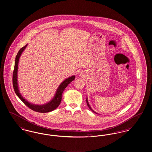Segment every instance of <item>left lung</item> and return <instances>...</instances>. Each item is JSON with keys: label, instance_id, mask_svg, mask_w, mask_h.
I'll list each match as a JSON object with an SVG mask.
<instances>
[{"label": "left lung", "instance_id": "left-lung-1", "mask_svg": "<svg viewBox=\"0 0 152 152\" xmlns=\"http://www.w3.org/2000/svg\"><path fill=\"white\" fill-rule=\"evenodd\" d=\"M86 102H87V104L88 107V108H90V110H91V111H93L94 113H96V112H95L94 110H93V109L91 108V107H90V105H89V104H88V101H87V99H86ZM96 113V114H98L97 113Z\"/></svg>", "mask_w": 152, "mask_h": 152}]
</instances>
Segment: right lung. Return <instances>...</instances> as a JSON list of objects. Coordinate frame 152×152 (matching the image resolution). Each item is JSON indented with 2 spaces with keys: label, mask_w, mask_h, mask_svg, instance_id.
<instances>
[{
  "label": "right lung",
  "mask_w": 152,
  "mask_h": 152,
  "mask_svg": "<svg viewBox=\"0 0 152 152\" xmlns=\"http://www.w3.org/2000/svg\"><path fill=\"white\" fill-rule=\"evenodd\" d=\"M27 45L26 46H23L19 50V52L17 54L16 58H15V67L13 72V77H12V83H13V89L16 93V94L18 95V96L20 98V100L26 105L28 107H29L30 109L36 112H41V113H46V112H50L56 109L59 104L61 103V99H62V94L64 90L65 89L67 86L73 80L75 79V76H72L66 80H65L60 85H59L57 92L56 94V95L54 98H53L50 102H49L48 103L46 104L39 106V105H34L31 104L28 102H27L26 100L24 99L23 96L20 95L18 86V82H17V73H18V62L19 59L20 58V55L23 52V51L25 49Z\"/></svg>",
  "instance_id": "add662e5"
}]
</instances>
